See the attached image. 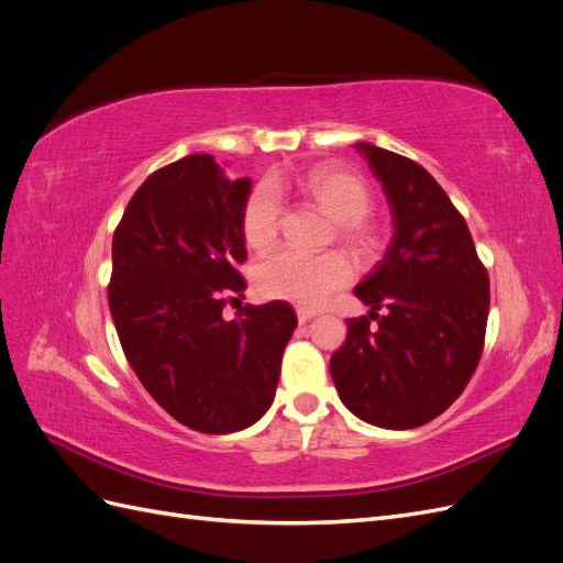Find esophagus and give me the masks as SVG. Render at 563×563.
<instances>
[{
  "label": "esophagus",
  "mask_w": 563,
  "mask_h": 563,
  "mask_svg": "<svg viewBox=\"0 0 563 563\" xmlns=\"http://www.w3.org/2000/svg\"><path fill=\"white\" fill-rule=\"evenodd\" d=\"M296 314H298V323H308L314 317V312H310V310H298Z\"/></svg>",
  "instance_id": "obj_1"
}]
</instances>
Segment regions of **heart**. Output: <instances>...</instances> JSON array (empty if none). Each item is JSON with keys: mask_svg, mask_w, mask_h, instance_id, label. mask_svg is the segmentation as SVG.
Listing matches in <instances>:
<instances>
[{"mask_svg": "<svg viewBox=\"0 0 563 563\" xmlns=\"http://www.w3.org/2000/svg\"><path fill=\"white\" fill-rule=\"evenodd\" d=\"M282 180H263L251 190L242 211V232L251 249L263 251L277 240L282 220ZM294 187L314 199L335 223L338 234L352 251L371 253L373 234L364 225L371 211L366 183L338 166H317L294 180ZM352 279V267L340 253L308 255L291 249H277L255 265L253 282L258 294L272 300H286L300 308L321 305Z\"/></svg>", "mask_w": 563, "mask_h": 563, "instance_id": "obj_1", "label": "heart"}]
</instances>
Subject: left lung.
<instances>
[{"label": "left lung", "instance_id": "obj_1", "mask_svg": "<svg viewBox=\"0 0 563 563\" xmlns=\"http://www.w3.org/2000/svg\"><path fill=\"white\" fill-rule=\"evenodd\" d=\"M354 147L383 185L395 230L383 261L354 286L371 312L347 319L331 378L356 418L411 430L444 413L479 364L488 275L465 218L420 164L371 143Z\"/></svg>", "mask_w": 563, "mask_h": 563}]
</instances>
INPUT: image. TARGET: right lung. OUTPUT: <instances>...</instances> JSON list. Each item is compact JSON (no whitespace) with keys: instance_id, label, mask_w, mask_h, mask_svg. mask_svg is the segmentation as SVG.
I'll return each instance as SVG.
<instances>
[{"instance_id":"right-lung-1","label":"right lung","mask_w":563,"mask_h":563,"mask_svg":"<svg viewBox=\"0 0 563 563\" xmlns=\"http://www.w3.org/2000/svg\"><path fill=\"white\" fill-rule=\"evenodd\" d=\"M251 178L230 180L211 155L152 174L114 230L110 312L143 387L166 413L203 434L240 432L265 416L298 319L288 302L244 305L242 211Z\"/></svg>"}]
</instances>
